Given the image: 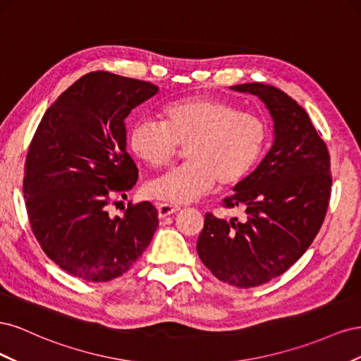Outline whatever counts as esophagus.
<instances>
[{
	"instance_id": "1",
	"label": "esophagus",
	"mask_w": 361,
	"mask_h": 361,
	"mask_svg": "<svg viewBox=\"0 0 361 361\" xmlns=\"http://www.w3.org/2000/svg\"><path fill=\"white\" fill-rule=\"evenodd\" d=\"M180 211V206L178 204H171V203H158V212L161 218H166L174 212Z\"/></svg>"
}]
</instances>
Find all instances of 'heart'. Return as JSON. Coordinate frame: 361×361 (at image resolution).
I'll use <instances>...</instances> for the list:
<instances>
[{
	"label": "heart",
	"instance_id": "b5f03b06",
	"mask_svg": "<svg viewBox=\"0 0 361 361\" xmlns=\"http://www.w3.org/2000/svg\"><path fill=\"white\" fill-rule=\"evenodd\" d=\"M268 137L267 122L255 113L215 97H187L164 106L161 122L135 120L128 146L150 169L167 167L185 147L188 161L149 182L145 192L187 203L211 191L216 180L223 187L241 182L264 154Z\"/></svg>",
	"mask_w": 361,
	"mask_h": 361
}]
</instances>
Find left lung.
Masks as SVG:
<instances>
[{"mask_svg": "<svg viewBox=\"0 0 361 361\" xmlns=\"http://www.w3.org/2000/svg\"><path fill=\"white\" fill-rule=\"evenodd\" d=\"M231 89L265 102L276 140L223 200L224 209L243 207L247 216L227 221L207 212L197 253L218 280L255 288L288 271L318 235L331 197L330 154L309 114L285 92L262 82Z\"/></svg>", "mask_w": 361, "mask_h": 361, "instance_id": "obj_1", "label": "left lung"}]
</instances>
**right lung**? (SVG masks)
<instances>
[{
	"label": "right lung",
	"mask_w": 361,
	"mask_h": 361,
	"mask_svg": "<svg viewBox=\"0 0 361 361\" xmlns=\"http://www.w3.org/2000/svg\"><path fill=\"white\" fill-rule=\"evenodd\" d=\"M157 92L149 81L90 72L57 97L32 135L24 167L28 221L43 253L73 277L123 276L157 231L150 202L108 214L138 179L123 120Z\"/></svg>",
	"instance_id": "obj_1"
}]
</instances>
